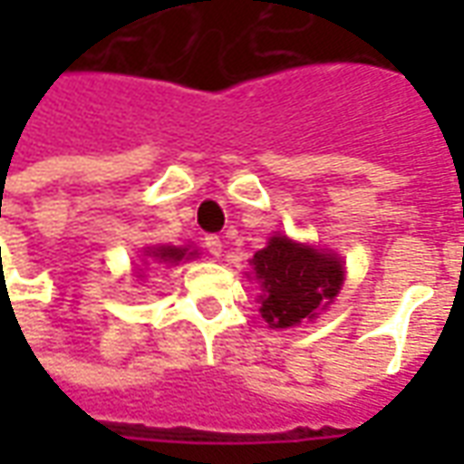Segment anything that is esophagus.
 Returning <instances> with one entry per match:
<instances>
[{
    "label": "esophagus",
    "mask_w": 464,
    "mask_h": 464,
    "mask_svg": "<svg viewBox=\"0 0 464 464\" xmlns=\"http://www.w3.org/2000/svg\"><path fill=\"white\" fill-rule=\"evenodd\" d=\"M206 248H208V253L211 256H221L223 251V243L218 236H206Z\"/></svg>",
    "instance_id": "1"
}]
</instances>
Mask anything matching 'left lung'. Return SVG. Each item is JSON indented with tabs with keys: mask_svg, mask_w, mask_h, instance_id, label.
<instances>
[{
	"mask_svg": "<svg viewBox=\"0 0 464 464\" xmlns=\"http://www.w3.org/2000/svg\"><path fill=\"white\" fill-rule=\"evenodd\" d=\"M251 266L263 283L261 315L273 328H291L315 318L343 285V263L335 256L285 236H273L253 256Z\"/></svg>",
	"mask_w": 464,
	"mask_h": 464,
	"instance_id": "left-lung-1",
	"label": "left lung"
}]
</instances>
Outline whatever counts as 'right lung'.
Listing matches in <instances>:
<instances>
[{
  "instance_id": "right-lung-1",
  "label": "right lung",
  "mask_w": 464,
  "mask_h": 464,
  "mask_svg": "<svg viewBox=\"0 0 464 464\" xmlns=\"http://www.w3.org/2000/svg\"><path fill=\"white\" fill-rule=\"evenodd\" d=\"M186 251L188 248H176V246H161V248H153V251H146V256H151L153 261L159 263H176L181 261V258H186ZM188 256H193V253H188Z\"/></svg>"
}]
</instances>
